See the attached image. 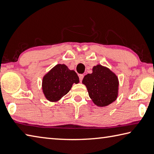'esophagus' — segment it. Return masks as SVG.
<instances>
[{
  "mask_svg": "<svg viewBox=\"0 0 154 154\" xmlns=\"http://www.w3.org/2000/svg\"><path fill=\"white\" fill-rule=\"evenodd\" d=\"M83 78H84V75L83 74H80L79 75V79H80V82H82V81Z\"/></svg>",
  "mask_w": 154,
  "mask_h": 154,
  "instance_id": "1",
  "label": "esophagus"
}]
</instances>
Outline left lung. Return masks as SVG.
<instances>
[{
    "label": "left lung",
    "mask_w": 154,
    "mask_h": 154,
    "mask_svg": "<svg viewBox=\"0 0 154 154\" xmlns=\"http://www.w3.org/2000/svg\"><path fill=\"white\" fill-rule=\"evenodd\" d=\"M82 84L86 87L90 98L98 106H106L118 97L119 80L109 68L100 64L92 68V73L84 77Z\"/></svg>",
    "instance_id": "left-lung-1"
}]
</instances>
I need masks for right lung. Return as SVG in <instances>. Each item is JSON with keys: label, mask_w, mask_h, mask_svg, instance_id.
<instances>
[{"label": "right lung", "mask_w": 154, "mask_h": 154, "mask_svg": "<svg viewBox=\"0 0 154 154\" xmlns=\"http://www.w3.org/2000/svg\"><path fill=\"white\" fill-rule=\"evenodd\" d=\"M79 82L74 70H70L65 64H57L43 76V92L46 99L57 102L70 91L74 83Z\"/></svg>", "instance_id": "obj_1"}]
</instances>
